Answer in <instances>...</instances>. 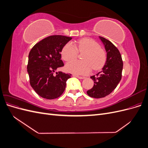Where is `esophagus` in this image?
<instances>
[{"label": "esophagus", "instance_id": "34e87169", "mask_svg": "<svg viewBox=\"0 0 148 148\" xmlns=\"http://www.w3.org/2000/svg\"><path fill=\"white\" fill-rule=\"evenodd\" d=\"M73 77H77V78H79V79H84V78H86V77H81V76H78V75H73Z\"/></svg>", "mask_w": 148, "mask_h": 148}]
</instances>
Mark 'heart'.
<instances>
[{
  "instance_id": "b5f03b06",
  "label": "heart",
  "mask_w": 148,
  "mask_h": 148,
  "mask_svg": "<svg viewBox=\"0 0 148 148\" xmlns=\"http://www.w3.org/2000/svg\"><path fill=\"white\" fill-rule=\"evenodd\" d=\"M79 52H86L83 55V61L72 60L65 65V70L69 73L76 75H87L92 69L97 70L104 66L106 61L105 51L100 47L99 43L91 38L79 40L77 46L69 42L62 50V57L65 61L76 59Z\"/></svg>"
}]
</instances>
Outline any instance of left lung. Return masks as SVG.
<instances>
[{
    "label": "left lung",
    "instance_id": "obj_1",
    "mask_svg": "<svg viewBox=\"0 0 148 148\" xmlns=\"http://www.w3.org/2000/svg\"><path fill=\"white\" fill-rule=\"evenodd\" d=\"M99 38L104 45L107 60L100 72L91 77L94 86L87 94L94 98L104 97L112 92L122 78L123 70V61L118 49L109 40L101 36Z\"/></svg>",
    "mask_w": 148,
    "mask_h": 148
}]
</instances>
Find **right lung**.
Instances as JSON below:
<instances>
[{
    "mask_svg": "<svg viewBox=\"0 0 148 148\" xmlns=\"http://www.w3.org/2000/svg\"><path fill=\"white\" fill-rule=\"evenodd\" d=\"M72 39L61 35H53L41 40L31 49L28 56L27 71L31 87L39 96L47 99L60 96L65 91L71 74L55 71L64 65L61 52Z\"/></svg>",
    "mask_w": 148,
    "mask_h": 148,
    "instance_id": "obj_1",
    "label": "right lung"
}]
</instances>
